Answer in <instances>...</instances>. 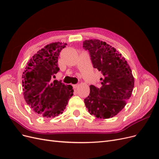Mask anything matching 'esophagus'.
<instances>
[{
	"instance_id": "esophagus-1",
	"label": "esophagus",
	"mask_w": 159,
	"mask_h": 159,
	"mask_svg": "<svg viewBox=\"0 0 159 159\" xmlns=\"http://www.w3.org/2000/svg\"><path fill=\"white\" fill-rule=\"evenodd\" d=\"M79 86V85L78 84H74V85H73V88H74V89H76L77 88H78Z\"/></svg>"
}]
</instances>
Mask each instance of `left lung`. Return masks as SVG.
<instances>
[{
	"mask_svg": "<svg viewBox=\"0 0 159 159\" xmlns=\"http://www.w3.org/2000/svg\"><path fill=\"white\" fill-rule=\"evenodd\" d=\"M83 47L88 50L94 68L102 72V87L91 85L84 99L91 115L100 119L115 116L126 105L134 88V78L129 65L116 49L99 40H88Z\"/></svg>",
	"mask_w": 159,
	"mask_h": 159,
	"instance_id": "1",
	"label": "left lung"
}]
</instances>
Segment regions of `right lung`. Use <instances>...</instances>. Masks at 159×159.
I'll use <instances>...</instances> for the list:
<instances>
[{"label": "right lung", "instance_id": "obj_1", "mask_svg": "<svg viewBox=\"0 0 159 159\" xmlns=\"http://www.w3.org/2000/svg\"><path fill=\"white\" fill-rule=\"evenodd\" d=\"M66 43H51L38 51L28 62L22 74L23 94L26 103L44 117H55L63 113L73 95L70 85L52 78L59 71L57 59Z\"/></svg>", "mask_w": 159, "mask_h": 159}]
</instances>
